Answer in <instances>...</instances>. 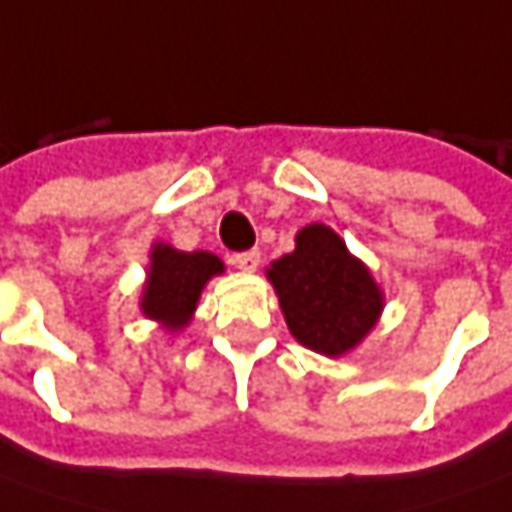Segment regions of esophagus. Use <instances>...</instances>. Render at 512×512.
Instances as JSON below:
<instances>
[{
  "label": "esophagus",
  "mask_w": 512,
  "mask_h": 512,
  "mask_svg": "<svg viewBox=\"0 0 512 512\" xmlns=\"http://www.w3.org/2000/svg\"><path fill=\"white\" fill-rule=\"evenodd\" d=\"M232 263L243 271H255L260 266V252L257 249H246V252H238L232 255Z\"/></svg>",
  "instance_id": "34e87169"
}]
</instances>
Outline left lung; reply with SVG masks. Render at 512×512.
Returning a JSON list of instances; mask_svg holds the SVG:
<instances>
[{
  "label": "left lung",
  "mask_w": 512,
  "mask_h": 512,
  "mask_svg": "<svg viewBox=\"0 0 512 512\" xmlns=\"http://www.w3.org/2000/svg\"><path fill=\"white\" fill-rule=\"evenodd\" d=\"M269 280L294 339L325 356L356 347L381 314V291L367 266L325 224L302 229L297 249L271 263Z\"/></svg>",
  "instance_id": "obj_1"
}]
</instances>
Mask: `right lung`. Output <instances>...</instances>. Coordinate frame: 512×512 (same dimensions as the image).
<instances>
[{"label": "right lung", "mask_w": 512, "mask_h": 512, "mask_svg": "<svg viewBox=\"0 0 512 512\" xmlns=\"http://www.w3.org/2000/svg\"><path fill=\"white\" fill-rule=\"evenodd\" d=\"M221 271L224 263L210 252H176L173 246L156 243L148 285L142 294V311L151 319H159L165 328H184V322L196 311L204 283Z\"/></svg>", "instance_id": "1"}]
</instances>
